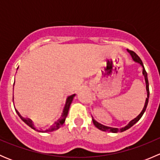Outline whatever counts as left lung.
I'll use <instances>...</instances> for the list:
<instances>
[{
  "mask_svg": "<svg viewBox=\"0 0 160 160\" xmlns=\"http://www.w3.org/2000/svg\"><path fill=\"white\" fill-rule=\"evenodd\" d=\"M127 51H128V52L129 53L130 56H132L133 61H135V62H137V63L140 64V65H141V67H142V75L145 78V81H146V93H147V98H146V101H145V104H144V107H143V108H142V111L140 112V114H138L136 118H135L132 119V121H130V122H128V125H125V126L123 127V128H120V129H118V128H112V127H108V126H106V125H101V124H100L99 122H97L96 120H94V119H93V118L92 117V118H93V125H95V127H97L98 129L104 131V132H113V133H117V132H124V131H126L127 129H128V128H130L131 127L133 126V125H135L137 122H138V121H139V119L141 118L142 116L143 115L144 112L146 111V108H147V105H148V102H149V81H148L147 72H146V70H145V67H144V66H143L142 62L141 59L138 57V55H137L135 52H134L133 51H131V50L127 49Z\"/></svg>",
  "mask_w": 160,
  "mask_h": 160,
  "instance_id": "left-lung-1",
  "label": "left lung"
}]
</instances>
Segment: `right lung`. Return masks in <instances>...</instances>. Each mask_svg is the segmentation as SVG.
Here are the masks:
<instances>
[{"mask_svg":"<svg viewBox=\"0 0 160 160\" xmlns=\"http://www.w3.org/2000/svg\"><path fill=\"white\" fill-rule=\"evenodd\" d=\"M75 96H76V94L74 93V94H72V95H70V96L67 97V101H66V104H65V106H64L63 111H62L60 118H58L56 122H54V123H53L49 128H47V129L45 130V131H38V130H37V131H38V132H53V131L59 129V128H60L62 125H63L64 122H65L66 118H67V115H68V112H69V109H70V104H71V103H72V100H73V98ZM16 112H17L18 115L19 116V118L22 119V122H25V123L28 126H29L30 128H32V129L35 130V128L34 127L33 124H32V122L30 120V119L25 118L22 117V116L19 114L18 111H16Z\"/></svg>","mask_w":160,"mask_h":160,"instance_id":"1","label":"right lung"}]
</instances>
